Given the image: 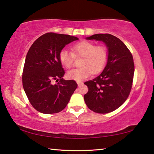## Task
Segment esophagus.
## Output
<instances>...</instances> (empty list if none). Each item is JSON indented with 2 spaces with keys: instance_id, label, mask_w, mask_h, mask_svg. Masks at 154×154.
Listing matches in <instances>:
<instances>
[{
  "instance_id": "esophagus-1",
  "label": "esophagus",
  "mask_w": 154,
  "mask_h": 154,
  "mask_svg": "<svg viewBox=\"0 0 154 154\" xmlns=\"http://www.w3.org/2000/svg\"><path fill=\"white\" fill-rule=\"evenodd\" d=\"M77 83L78 86H80V85H82L83 84V82H77Z\"/></svg>"
}]
</instances>
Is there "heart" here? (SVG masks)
<instances>
[{
  "label": "heart",
  "mask_w": 154,
  "mask_h": 154,
  "mask_svg": "<svg viewBox=\"0 0 154 154\" xmlns=\"http://www.w3.org/2000/svg\"><path fill=\"white\" fill-rule=\"evenodd\" d=\"M72 52L62 49L59 54V58L63 66L70 68L73 65L74 55L82 56L83 59L80 68L72 69L67 72V77L75 81H82L93 73H98L105 67L108 58V51L105 47L96 46L89 41H82L71 47Z\"/></svg>",
  "instance_id": "1"
}]
</instances>
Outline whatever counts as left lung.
Returning a JSON list of instances; mask_svg holds the SVG:
<instances>
[{
  "label": "left lung",
  "mask_w": 154,
  "mask_h": 154,
  "mask_svg": "<svg viewBox=\"0 0 154 154\" xmlns=\"http://www.w3.org/2000/svg\"><path fill=\"white\" fill-rule=\"evenodd\" d=\"M86 39L103 41L108 49V58L103 72L85 82L88 88L85 103L96 113H110L119 108L130 94L134 72L133 58L126 45L110 34H96Z\"/></svg>",
  "instance_id": "obj_1"
}]
</instances>
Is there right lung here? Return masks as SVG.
<instances>
[{
	"instance_id": "obj_1",
	"label": "right lung",
	"mask_w": 154,
	"mask_h": 154,
	"mask_svg": "<svg viewBox=\"0 0 154 154\" xmlns=\"http://www.w3.org/2000/svg\"><path fill=\"white\" fill-rule=\"evenodd\" d=\"M79 39L67 35L48 32L38 37L28 51L23 70L22 83L30 103L45 114L59 113L66 107L77 87L74 80H64L60 52ZM53 80L59 82L53 85Z\"/></svg>"
}]
</instances>
